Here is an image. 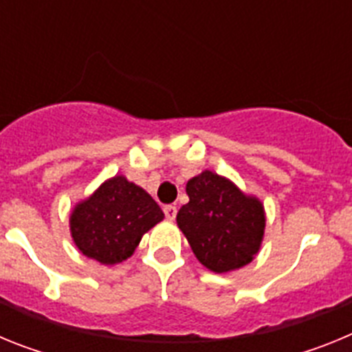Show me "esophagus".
<instances>
[{
  "mask_svg": "<svg viewBox=\"0 0 352 352\" xmlns=\"http://www.w3.org/2000/svg\"><path fill=\"white\" fill-rule=\"evenodd\" d=\"M164 213H166L167 220H174L176 219V213H178V208L174 206V204H167V206H164Z\"/></svg>",
  "mask_w": 352,
  "mask_h": 352,
  "instance_id": "34e87169",
  "label": "esophagus"
}]
</instances>
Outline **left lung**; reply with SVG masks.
<instances>
[{
    "label": "left lung",
    "instance_id": "left-lung-1",
    "mask_svg": "<svg viewBox=\"0 0 352 352\" xmlns=\"http://www.w3.org/2000/svg\"><path fill=\"white\" fill-rule=\"evenodd\" d=\"M188 203L176 222L208 270L227 273L254 259L264 236V206L232 182L204 170L186 183Z\"/></svg>",
    "mask_w": 352,
    "mask_h": 352
}]
</instances>
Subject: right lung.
I'll use <instances>...</instances> for the list:
<instances>
[{
  "label": "right lung",
  "mask_w": 352,
  "mask_h": 352,
  "mask_svg": "<svg viewBox=\"0 0 352 352\" xmlns=\"http://www.w3.org/2000/svg\"><path fill=\"white\" fill-rule=\"evenodd\" d=\"M164 220L153 197L125 176L102 183L70 214L74 243L84 256L102 264L129 259L142 234Z\"/></svg>",
  "instance_id": "obj_1"
}]
</instances>
